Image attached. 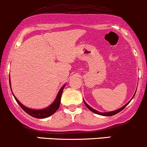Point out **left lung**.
<instances>
[{"label":"left lung","instance_id":"8db88e82","mask_svg":"<svg viewBox=\"0 0 147 147\" xmlns=\"http://www.w3.org/2000/svg\"><path fill=\"white\" fill-rule=\"evenodd\" d=\"M134 95H135V93H134ZM134 96H133V97L134 96ZM132 98H131V99H132ZM131 100H130V101H131ZM130 101L129 102H128L126 104V105H124L123 107H120V108L119 109H118V110H115V111H111V112H107V113H100V112H98V111H97V110H94V109L93 108H92L91 107H90L88 105L87 103H86V102H85L84 101V103H85V105H86V106L88 107V108L89 109V110H90V111H92L93 112V113H96V114H98V115H102V116H113V115H115V114H117V113H119V112L120 111H122V110H123L124 108H125V107L127 106V105H128V104L130 102Z\"/></svg>","mask_w":147,"mask_h":147}]
</instances>
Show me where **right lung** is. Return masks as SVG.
Returning <instances> with one entry per match:
<instances>
[{"mask_svg":"<svg viewBox=\"0 0 147 147\" xmlns=\"http://www.w3.org/2000/svg\"><path fill=\"white\" fill-rule=\"evenodd\" d=\"M9 82H10V78H9ZM64 87H65V85H63L62 87L61 88V89H60L59 91L57 98H56L55 100L54 101V102H53L51 105H49V106H48L47 107H46V108L45 109H42V110H32V109L28 108V107L24 106L21 102H20V101L18 100L17 98H16V96L13 95V96H14L15 99H16V102L18 103V105L22 107V109L25 112V113H27L28 115H31L32 117H35V118L42 119V118H46V117H49V116H51V115L54 114V113L58 110L60 105V102H61V94H62V92H63V88H64Z\"/></svg>","mask_w":147,"mask_h":147,"instance_id":"1","label":"right lung"}]
</instances>
